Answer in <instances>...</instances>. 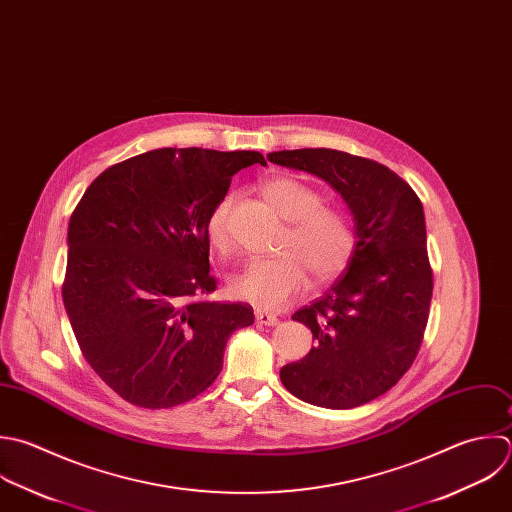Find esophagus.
Returning <instances> with one entry per match:
<instances>
[{
	"label": "esophagus",
	"mask_w": 512,
	"mask_h": 512,
	"mask_svg": "<svg viewBox=\"0 0 512 512\" xmlns=\"http://www.w3.org/2000/svg\"><path fill=\"white\" fill-rule=\"evenodd\" d=\"M255 317H257V323L267 325V327H273V325L279 323V319H277L273 313H267V311H257Z\"/></svg>",
	"instance_id": "obj_1"
}]
</instances>
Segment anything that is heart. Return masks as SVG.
I'll use <instances>...</instances> for the list:
<instances>
[{
  "instance_id": "1",
  "label": "heart",
  "mask_w": 512,
  "mask_h": 512,
  "mask_svg": "<svg viewBox=\"0 0 512 512\" xmlns=\"http://www.w3.org/2000/svg\"><path fill=\"white\" fill-rule=\"evenodd\" d=\"M267 203L289 221L281 251L271 259H253L231 277L235 297L259 309L277 311L299 295L309 283V271L319 281L341 275L357 247L351 219L337 207L323 205L325 197L313 185L295 177H273L261 187ZM231 197L221 199L207 217L205 235L213 251L231 249Z\"/></svg>"
}]
</instances>
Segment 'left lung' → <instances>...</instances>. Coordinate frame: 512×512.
<instances>
[{
  "instance_id": "left-lung-1",
  "label": "left lung",
  "mask_w": 512,
  "mask_h": 512,
  "mask_svg": "<svg viewBox=\"0 0 512 512\" xmlns=\"http://www.w3.org/2000/svg\"><path fill=\"white\" fill-rule=\"evenodd\" d=\"M267 159L337 189L357 235L345 275L293 315L315 347L281 369V383L317 407H361L399 383L423 343L433 297L423 203L405 179L367 157L317 147Z\"/></svg>"
}]
</instances>
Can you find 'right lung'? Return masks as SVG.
<instances>
[{
	"label": "right lung",
	"instance_id": "obj_1",
	"mask_svg": "<svg viewBox=\"0 0 512 512\" xmlns=\"http://www.w3.org/2000/svg\"><path fill=\"white\" fill-rule=\"evenodd\" d=\"M257 151L153 149L105 169L67 229L63 305L91 369L127 403L169 409L223 369L247 303H217L205 223Z\"/></svg>",
	"mask_w": 512,
	"mask_h": 512
}]
</instances>
